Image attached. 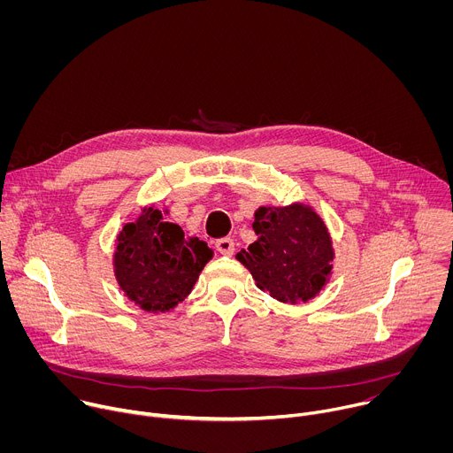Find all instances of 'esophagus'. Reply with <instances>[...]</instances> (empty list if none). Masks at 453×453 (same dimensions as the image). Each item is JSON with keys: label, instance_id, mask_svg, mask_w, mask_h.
Masks as SVG:
<instances>
[{"label": "esophagus", "instance_id": "1", "mask_svg": "<svg viewBox=\"0 0 453 453\" xmlns=\"http://www.w3.org/2000/svg\"><path fill=\"white\" fill-rule=\"evenodd\" d=\"M215 247H217V250H219L220 254H224V256H231V254L234 252V242H233V238H220V240L215 242Z\"/></svg>", "mask_w": 453, "mask_h": 453}]
</instances>
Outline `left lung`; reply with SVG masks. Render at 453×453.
<instances>
[{"label": "left lung", "mask_w": 453, "mask_h": 453, "mask_svg": "<svg viewBox=\"0 0 453 453\" xmlns=\"http://www.w3.org/2000/svg\"><path fill=\"white\" fill-rule=\"evenodd\" d=\"M252 229L256 242L236 257L250 271L257 288L294 304L315 297L326 285L334 247L325 222L311 208H260Z\"/></svg>", "instance_id": "1"}]
</instances>
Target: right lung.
Masks as SVG:
<instances>
[{"instance_id": "1", "label": "right lung", "mask_w": 453, "mask_h": 453, "mask_svg": "<svg viewBox=\"0 0 453 453\" xmlns=\"http://www.w3.org/2000/svg\"><path fill=\"white\" fill-rule=\"evenodd\" d=\"M211 256L206 242L186 240L177 224L163 222L159 210L145 208L118 234L114 274L125 296L143 310L168 311L191 292Z\"/></svg>"}]
</instances>
